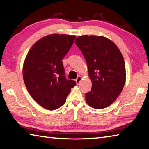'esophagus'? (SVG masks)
I'll list each match as a JSON object with an SVG mask.
<instances>
[{
  "instance_id": "1",
  "label": "esophagus",
  "mask_w": 149,
  "mask_h": 149,
  "mask_svg": "<svg viewBox=\"0 0 149 149\" xmlns=\"http://www.w3.org/2000/svg\"><path fill=\"white\" fill-rule=\"evenodd\" d=\"M81 80H82V77H80V76H79V77H78L77 78L76 80H75V81H76L77 84H80V82H81Z\"/></svg>"
}]
</instances>
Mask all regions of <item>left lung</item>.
Here are the masks:
<instances>
[{
    "instance_id": "left-lung-1",
    "label": "left lung",
    "mask_w": 149,
    "mask_h": 149,
    "mask_svg": "<svg viewBox=\"0 0 149 149\" xmlns=\"http://www.w3.org/2000/svg\"><path fill=\"white\" fill-rule=\"evenodd\" d=\"M84 56L92 86L86 93L91 107L104 109L120 94L126 81L124 57L113 42L101 36L83 35L75 40Z\"/></svg>"
}]
</instances>
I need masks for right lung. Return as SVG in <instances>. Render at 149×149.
I'll use <instances>...</instances> for the list:
<instances>
[{"mask_svg":"<svg viewBox=\"0 0 149 149\" xmlns=\"http://www.w3.org/2000/svg\"><path fill=\"white\" fill-rule=\"evenodd\" d=\"M76 36L54 34L44 36L31 47L23 67L26 88L34 100L48 110L59 109L66 101L76 82L67 80L62 59Z\"/></svg>","mask_w":149,"mask_h":149,"instance_id":"obj_1","label":"right lung"}]
</instances>
